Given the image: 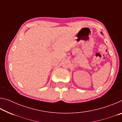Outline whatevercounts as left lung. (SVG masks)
Wrapping results in <instances>:
<instances>
[{"instance_id":"obj_1","label":"left lung","mask_w":122,"mask_h":122,"mask_svg":"<svg viewBox=\"0 0 122 122\" xmlns=\"http://www.w3.org/2000/svg\"><path fill=\"white\" fill-rule=\"evenodd\" d=\"M101 34H103V33H102V32H101Z\"/></svg>"}]
</instances>
